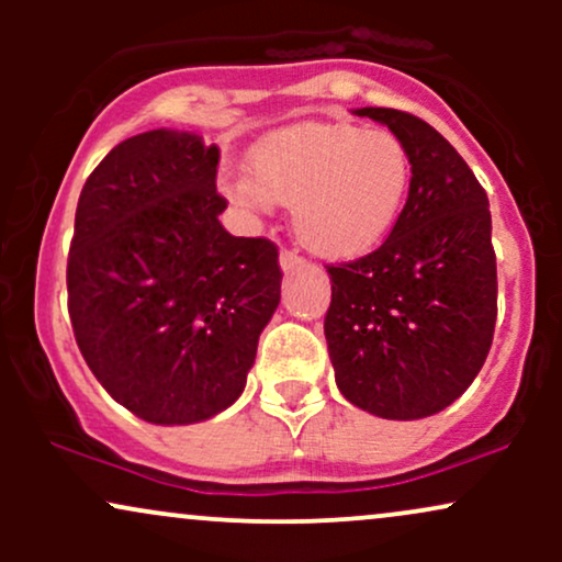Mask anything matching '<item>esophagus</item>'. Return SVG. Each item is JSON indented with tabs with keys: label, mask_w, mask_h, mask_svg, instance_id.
<instances>
[{
	"label": "esophagus",
	"mask_w": 562,
	"mask_h": 562,
	"mask_svg": "<svg viewBox=\"0 0 562 562\" xmlns=\"http://www.w3.org/2000/svg\"><path fill=\"white\" fill-rule=\"evenodd\" d=\"M280 267H282V272H299V269L306 267V261H303L295 250H282Z\"/></svg>",
	"instance_id": "esophagus-1"
}]
</instances>
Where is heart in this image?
<instances>
[{
    "label": "heart",
    "mask_w": 562,
    "mask_h": 562,
    "mask_svg": "<svg viewBox=\"0 0 562 562\" xmlns=\"http://www.w3.org/2000/svg\"><path fill=\"white\" fill-rule=\"evenodd\" d=\"M248 173L224 182L245 211L293 205L303 245L327 259L362 256L389 235L409 192L404 142L383 128L293 124L250 147Z\"/></svg>",
    "instance_id": "b5f03b06"
}]
</instances>
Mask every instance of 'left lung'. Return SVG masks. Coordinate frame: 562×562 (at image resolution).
Here are the masks:
<instances>
[{"label": "left lung", "instance_id": "obj_1", "mask_svg": "<svg viewBox=\"0 0 562 562\" xmlns=\"http://www.w3.org/2000/svg\"><path fill=\"white\" fill-rule=\"evenodd\" d=\"M409 153L412 179L389 240L327 267L335 383L383 420H420L460 398L488 357L496 322L492 211L483 187L434 126L393 108H357Z\"/></svg>", "mask_w": 562, "mask_h": 562}]
</instances>
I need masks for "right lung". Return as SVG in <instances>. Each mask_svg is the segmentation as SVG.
Returning <instances> with one entry per match:
<instances>
[{
    "label": "right lung",
    "instance_id": "add662e5",
    "mask_svg": "<svg viewBox=\"0 0 562 562\" xmlns=\"http://www.w3.org/2000/svg\"><path fill=\"white\" fill-rule=\"evenodd\" d=\"M218 147L153 128L115 145L83 184L68 312L89 370L153 425H192L240 398L280 303L277 248L218 222Z\"/></svg>",
    "mask_w": 562,
    "mask_h": 562
}]
</instances>
